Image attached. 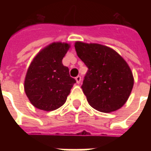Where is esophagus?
<instances>
[{"label":"esophagus","instance_id":"obj_1","mask_svg":"<svg viewBox=\"0 0 151 151\" xmlns=\"http://www.w3.org/2000/svg\"><path fill=\"white\" fill-rule=\"evenodd\" d=\"M75 79L77 83H78V84H80L81 81V76H78V77H76Z\"/></svg>","mask_w":151,"mask_h":151}]
</instances>
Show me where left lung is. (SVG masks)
Wrapping results in <instances>:
<instances>
[{
	"label": "left lung",
	"mask_w": 151,
	"mask_h": 151,
	"mask_svg": "<svg viewBox=\"0 0 151 151\" xmlns=\"http://www.w3.org/2000/svg\"><path fill=\"white\" fill-rule=\"evenodd\" d=\"M78 56L88 67L81 88L89 105L100 112L118 110L131 94L134 78L125 60L114 49L99 44L77 41Z\"/></svg>",
	"instance_id": "1"
}]
</instances>
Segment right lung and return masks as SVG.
<instances>
[{"mask_svg":"<svg viewBox=\"0 0 151 151\" xmlns=\"http://www.w3.org/2000/svg\"><path fill=\"white\" fill-rule=\"evenodd\" d=\"M70 45L54 42L38 52L27 70L24 90L36 108L52 111L66 103L76 81L62 60Z\"/></svg>","mask_w":151,"mask_h":151,"instance_id":"obj_1","label":"right lung"}]
</instances>
